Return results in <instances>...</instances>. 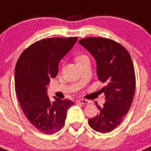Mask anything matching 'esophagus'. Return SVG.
<instances>
[{
  "mask_svg": "<svg viewBox=\"0 0 151 151\" xmlns=\"http://www.w3.org/2000/svg\"><path fill=\"white\" fill-rule=\"evenodd\" d=\"M78 102L81 103V104H90L91 103L90 101L85 99H79L78 100Z\"/></svg>",
  "mask_w": 151,
  "mask_h": 151,
  "instance_id": "esophagus-1",
  "label": "esophagus"
}]
</instances>
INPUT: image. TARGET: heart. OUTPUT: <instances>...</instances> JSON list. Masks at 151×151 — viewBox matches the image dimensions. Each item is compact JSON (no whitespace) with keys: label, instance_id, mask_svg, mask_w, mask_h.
Listing matches in <instances>:
<instances>
[{"label":"heart","instance_id":"obj_1","mask_svg":"<svg viewBox=\"0 0 151 151\" xmlns=\"http://www.w3.org/2000/svg\"><path fill=\"white\" fill-rule=\"evenodd\" d=\"M86 59H88L87 56L84 55V54H81V55H78V57H76V61H77V63H78V62H81V61L84 60H86Z\"/></svg>","mask_w":151,"mask_h":151}]
</instances>
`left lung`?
Wrapping results in <instances>:
<instances>
[{
    "label": "left lung",
    "instance_id": "obj_1",
    "mask_svg": "<svg viewBox=\"0 0 151 151\" xmlns=\"http://www.w3.org/2000/svg\"><path fill=\"white\" fill-rule=\"evenodd\" d=\"M79 44L95 59L99 81L106 83L101 89L106 101L103 107L95 102L100 113L88 119V124L96 132H110L121 123L132 102L135 91L132 60L128 50L111 39L86 38Z\"/></svg>",
    "mask_w": 151,
    "mask_h": 151
}]
</instances>
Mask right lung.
Wrapping results in <instances>:
<instances>
[{
	"label": "right lung",
	"mask_w": 151,
	"mask_h": 151,
	"mask_svg": "<svg viewBox=\"0 0 151 151\" xmlns=\"http://www.w3.org/2000/svg\"><path fill=\"white\" fill-rule=\"evenodd\" d=\"M78 38H51L36 41L24 50L15 67V91L22 110L38 131L52 134L65 125L67 110L75 103L47 94L50 78L57 76L60 61Z\"/></svg>",
	"instance_id": "right-lung-1"
}]
</instances>
